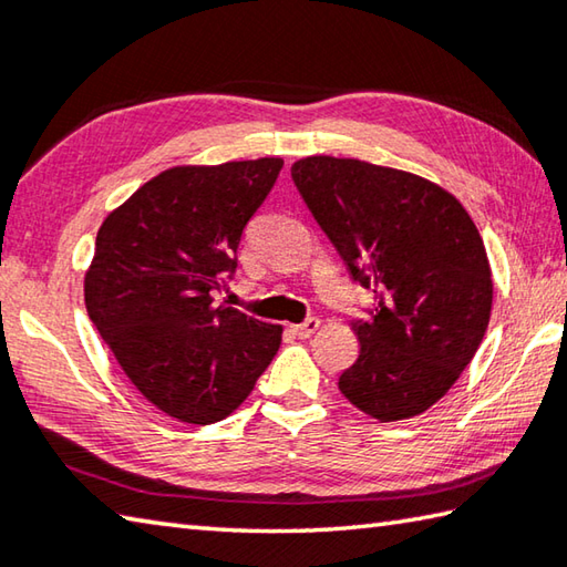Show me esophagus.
Returning a JSON list of instances; mask_svg holds the SVG:
<instances>
[{
	"mask_svg": "<svg viewBox=\"0 0 567 567\" xmlns=\"http://www.w3.org/2000/svg\"><path fill=\"white\" fill-rule=\"evenodd\" d=\"M318 328H320V320L318 318H308V320H303V323L291 326L293 336H298V338H311Z\"/></svg>",
	"mask_w": 567,
	"mask_h": 567,
	"instance_id": "1",
	"label": "esophagus"
}]
</instances>
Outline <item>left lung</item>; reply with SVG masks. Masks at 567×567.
I'll return each instance as SVG.
<instances>
[{
    "label": "left lung",
    "mask_w": 567,
    "mask_h": 567,
    "mask_svg": "<svg viewBox=\"0 0 567 567\" xmlns=\"http://www.w3.org/2000/svg\"><path fill=\"white\" fill-rule=\"evenodd\" d=\"M291 177L350 276L375 293L338 388L380 422L440 402L486 333L494 284L482 234L452 192L404 169L311 155Z\"/></svg>",
    "instance_id": "8db88e82"
}]
</instances>
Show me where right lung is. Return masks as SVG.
<instances>
[{
  "instance_id": "add662e5",
  "label": "right lung",
  "mask_w": 567,
  "mask_h": 567,
  "mask_svg": "<svg viewBox=\"0 0 567 567\" xmlns=\"http://www.w3.org/2000/svg\"><path fill=\"white\" fill-rule=\"evenodd\" d=\"M281 167L259 157L163 169L95 237L89 316L135 390L177 422L229 416L281 346V326L212 303Z\"/></svg>"
}]
</instances>
